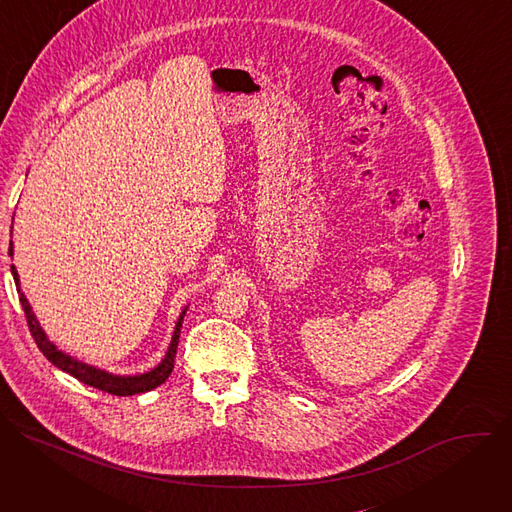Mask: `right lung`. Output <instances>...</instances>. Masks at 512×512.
Returning a JSON list of instances; mask_svg holds the SVG:
<instances>
[{
    "instance_id": "right-lung-1",
    "label": "right lung",
    "mask_w": 512,
    "mask_h": 512,
    "mask_svg": "<svg viewBox=\"0 0 512 512\" xmlns=\"http://www.w3.org/2000/svg\"><path fill=\"white\" fill-rule=\"evenodd\" d=\"M12 229H14V223H12ZM8 255L14 257V243L10 241V249H8ZM12 275H14V281H16V287H18V296H20V302H22V308H24V314H26V320H28V328L38 344V348L42 350V354L54 364L56 369L68 373L70 377L79 379L81 383L89 385V387H95L99 391H105V393H111V395H117V397H129V395H139V393H148L156 387H160L162 383H166V379L172 375L174 371V358H176V348H178V340H180V328H182V322H184V316H186V310L188 306L180 312L178 316V322H176V328H174V334H172V340H170V346L164 354V358L156 364L154 369L145 371V373H139V375H115V373H109L105 369H99V367H93V364L89 362H83L75 356L66 354L64 350H60L44 332V328L40 326L36 314L32 312V306L30 302L26 300L24 291L20 289V275H18V269L12 265Z\"/></svg>"
}]
</instances>
